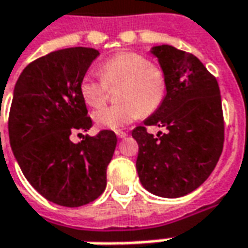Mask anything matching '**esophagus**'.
I'll return each instance as SVG.
<instances>
[{
  "mask_svg": "<svg viewBox=\"0 0 248 248\" xmlns=\"http://www.w3.org/2000/svg\"><path fill=\"white\" fill-rule=\"evenodd\" d=\"M116 135L119 136V138H125L128 134L127 132H124V131H116Z\"/></svg>",
  "mask_w": 248,
  "mask_h": 248,
  "instance_id": "obj_1",
  "label": "esophagus"
}]
</instances>
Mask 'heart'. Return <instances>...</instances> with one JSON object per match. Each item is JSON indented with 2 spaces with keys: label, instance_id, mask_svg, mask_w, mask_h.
Masks as SVG:
<instances>
[{
  "label": "heart",
  "instance_id": "obj_1",
  "mask_svg": "<svg viewBox=\"0 0 248 248\" xmlns=\"http://www.w3.org/2000/svg\"><path fill=\"white\" fill-rule=\"evenodd\" d=\"M99 75L87 74L79 84L81 99L91 108L105 104L109 89L117 87L119 104L105 106L93 114L98 127L120 129L144 114L154 113L162 105L168 91V79L161 66L136 51L117 53L99 66Z\"/></svg>",
  "mask_w": 248,
  "mask_h": 248
}]
</instances>
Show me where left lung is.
<instances>
[{
	"mask_svg": "<svg viewBox=\"0 0 248 248\" xmlns=\"http://www.w3.org/2000/svg\"><path fill=\"white\" fill-rule=\"evenodd\" d=\"M168 79L162 105L144 125L132 131L139 144L136 170L151 194L179 198L205 182L218 162L224 146V116L218 83L194 54L169 45L154 46ZM166 132L154 137L147 127Z\"/></svg>",
	"mask_w": 248,
	"mask_h": 248,
	"instance_id": "1",
	"label": "left lung"
}]
</instances>
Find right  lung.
I'll return each instance as SVG.
<instances>
[{"mask_svg": "<svg viewBox=\"0 0 248 248\" xmlns=\"http://www.w3.org/2000/svg\"><path fill=\"white\" fill-rule=\"evenodd\" d=\"M99 51L68 47L28 64L16 81L9 140L30 184L53 203L79 207L95 201L106 188V168L117 138L104 129L71 142L93 127L79 84Z\"/></svg>", "mask_w": 248, "mask_h": 248, "instance_id": "right-lung-1", "label": "right lung"}]
</instances>
